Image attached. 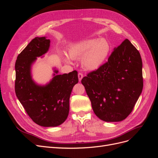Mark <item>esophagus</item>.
Segmentation results:
<instances>
[{
	"label": "esophagus",
	"instance_id": "obj_1",
	"mask_svg": "<svg viewBox=\"0 0 158 158\" xmlns=\"http://www.w3.org/2000/svg\"><path fill=\"white\" fill-rule=\"evenodd\" d=\"M78 80H79V81L80 82H81V80H82V79L83 78V74H82V73H78Z\"/></svg>",
	"mask_w": 158,
	"mask_h": 158
}]
</instances>
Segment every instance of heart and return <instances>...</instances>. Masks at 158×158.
<instances>
[{
	"instance_id": "b5f03b06",
	"label": "heart",
	"mask_w": 158,
	"mask_h": 158,
	"mask_svg": "<svg viewBox=\"0 0 158 158\" xmlns=\"http://www.w3.org/2000/svg\"><path fill=\"white\" fill-rule=\"evenodd\" d=\"M111 51V46L103 39H88L71 45L68 56L61 55L64 63L70 64L71 59H80L84 70L93 72L98 70L106 61Z\"/></svg>"
}]
</instances>
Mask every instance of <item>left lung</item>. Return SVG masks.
<instances>
[{
  "label": "left lung",
  "instance_id": "8db88e82",
  "mask_svg": "<svg viewBox=\"0 0 158 158\" xmlns=\"http://www.w3.org/2000/svg\"><path fill=\"white\" fill-rule=\"evenodd\" d=\"M94 113L106 122L125 119L143 88L140 54L128 40L114 47L108 61L81 81Z\"/></svg>",
  "mask_w": 158,
  "mask_h": 158
}]
</instances>
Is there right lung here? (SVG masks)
Segmentation results:
<instances>
[{
    "label": "right lung",
    "instance_id": "add662e5",
    "mask_svg": "<svg viewBox=\"0 0 158 158\" xmlns=\"http://www.w3.org/2000/svg\"><path fill=\"white\" fill-rule=\"evenodd\" d=\"M49 47L50 40L45 37H35L18 55L15 64L16 96L33 121L45 127L59 126L66 121L72 90L78 82L77 71L57 74L55 69L53 78L45 85L33 80V64Z\"/></svg>",
    "mask_w": 158,
    "mask_h": 158
}]
</instances>
